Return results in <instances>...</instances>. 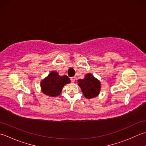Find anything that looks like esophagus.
<instances>
[{"instance_id": "34e87169", "label": "esophagus", "mask_w": 146, "mask_h": 146, "mask_svg": "<svg viewBox=\"0 0 146 146\" xmlns=\"http://www.w3.org/2000/svg\"><path fill=\"white\" fill-rule=\"evenodd\" d=\"M70 80H71V81H72V82H74V81H76V77H70Z\"/></svg>"}]
</instances>
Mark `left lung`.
Here are the masks:
<instances>
[{"instance_id":"left-lung-1","label":"left lung","mask_w":146,"mask_h":146,"mask_svg":"<svg viewBox=\"0 0 146 146\" xmlns=\"http://www.w3.org/2000/svg\"><path fill=\"white\" fill-rule=\"evenodd\" d=\"M77 84L81 88L85 98L88 100L98 96L102 88L101 82L91 73L86 74L83 79L77 80Z\"/></svg>"}]
</instances>
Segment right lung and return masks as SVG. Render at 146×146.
<instances>
[{
    "instance_id": "1",
    "label": "right lung",
    "mask_w": 146,
    "mask_h": 146,
    "mask_svg": "<svg viewBox=\"0 0 146 146\" xmlns=\"http://www.w3.org/2000/svg\"><path fill=\"white\" fill-rule=\"evenodd\" d=\"M70 82V79L66 75L60 76L56 71H51L41 81V90L46 96L56 97L61 94L64 86Z\"/></svg>"
}]
</instances>
